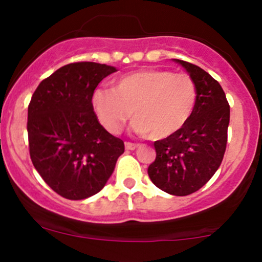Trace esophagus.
I'll return each mask as SVG.
<instances>
[{"mask_svg":"<svg viewBox=\"0 0 262 262\" xmlns=\"http://www.w3.org/2000/svg\"><path fill=\"white\" fill-rule=\"evenodd\" d=\"M125 149L127 150H135L138 148V145L137 144H134V143H130V141H125Z\"/></svg>","mask_w":262,"mask_h":262,"instance_id":"1","label":"esophagus"}]
</instances>
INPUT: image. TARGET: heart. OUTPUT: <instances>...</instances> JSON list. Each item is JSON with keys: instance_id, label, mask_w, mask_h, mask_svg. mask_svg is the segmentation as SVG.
I'll return each instance as SVG.
<instances>
[{"instance_id": "heart-1", "label": "heart", "mask_w": 262, "mask_h": 262, "mask_svg": "<svg viewBox=\"0 0 262 262\" xmlns=\"http://www.w3.org/2000/svg\"><path fill=\"white\" fill-rule=\"evenodd\" d=\"M197 101L196 86L185 74L141 69L119 77L113 89H97L92 107L110 133H118L134 112L133 129L152 140L179 133L189 121Z\"/></svg>"}]
</instances>
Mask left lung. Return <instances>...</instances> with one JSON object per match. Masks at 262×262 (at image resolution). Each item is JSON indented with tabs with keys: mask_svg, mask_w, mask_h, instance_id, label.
<instances>
[{
	"mask_svg": "<svg viewBox=\"0 0 262 262\" xmlns=\"http://www.w3.org/2000/svg\"><path fill=\"white\" fill-rule=\"evenodd\" d=\"M194 82L193 113L179 133L154 143L156 159L149 166L152 183L166 193L187 196L203 187L221 166L227 148L230 107L225 93L200 66L172 59Z\"/></svg>",
	"mask_w": 262,
	"mask_h": 262,
	"instance_id": "8db88e82",
	"label": "left lung"
}]
</instances>
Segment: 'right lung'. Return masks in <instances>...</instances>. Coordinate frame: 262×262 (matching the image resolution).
Instances as JSON below:
<instances>
[{"instance_id": "add662e5", "label": "right lung", "mask_w": 262, "mask_h": 262, "mask_svg": "<svg viewBox=\"0 0 262 262\" xmlns=\"http://www.w3.org/2000/svg\"><path fill=\"white\" fill-rule=\"evenodd\" d=\"M114 66L82 61L68 64L39 83L28 106L29 154L35 170L53 191L68 200L100 192L124 152L93 112L98 83Z\"/></svg>"}]
</instances>
